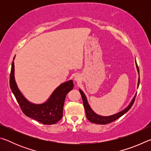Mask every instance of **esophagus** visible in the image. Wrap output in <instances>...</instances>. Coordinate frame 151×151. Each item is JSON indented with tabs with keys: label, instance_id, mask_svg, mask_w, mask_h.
I'll return each instance as SVG.
<instances>
[{
	"label": "esophagus",
	"instance_id": "1",
	"mask_svg": "<svg viewBox=\"0 0 151 151\" xmlns=\"http://www.w3.org/2000/svg\"><path fill=\"white\" fill-rule=\"evenodd\" d=\"M75 80L76 81H77V82L80 81V80H81L80 76H79L78 75H76L75 76Z\"/></svg>",
	"mask_w": 151,
	"mask_h": 151
}]
</instances>
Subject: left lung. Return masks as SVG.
<instances>
[{"label": "left lung", "instance_id": "obj_1", "mask_svg": "<svg viewBox=\"0 0 151 151\" xmlns=\"http://www.w3.org/2000/svg\"><path fill=\"white\" fill-rule=\"evenodd\" d=\"M137 67L138 72H139V66H138L137 64ZM139 83H140V78L139 80V83H138V86L139 85ZM79 91H80L81 95L82 96V99H83L84 107H85V112H86V118H87V119L89 121L93 122V123H96V124H106L110 123V122L114 121L115 120L118 119L121 116L123 115L124 113H126V112L131 108L132 104H133L134 102L136 96H137V94H135L134 99H132V101L131 103V104H129V106L127 107L125 109H124L123 111H122L121 112H118V113L113 114V115H111V116H102L98 115V114H96V113H94V112L92 111V109H91L90 106H89V104L87 103V100H86V98L85 95V94L83 93V91H82L81 90H79Z\"/></svg>", "mask_w": 151, "mask_h": 151}]
</instances>
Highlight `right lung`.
Here are the masks:
<instances>
[{"label": "right lung", "instance_id": "right-lung-1", "mask_svg": "<svg viewBox=\"0 0 151 151\" xmlns=\"http://www.w3.org/2000/svg\"><path fill=\"white\" fill-rule=\"evenodd\" d=\"M14 73V62H12L10 74V86L25 115L44 124H53L60 121L63 117L66 95L73 88V81L61 84L53 92L52 95L46 103L35 104L28 101L20 93L15 83Z\"/></svg>", "mask_w": 151, "mask_h": 151}]
</instances>
